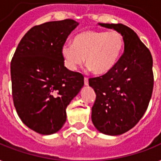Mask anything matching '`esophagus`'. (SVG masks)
<instances>
[{
  "label": "esophagus",
  "mask_w": 161,
  "mask_h": 161,
  "mask_svg": "<svg viewBox=\"0 0 161 161\" xmlns=\"http://www.w3.org/2000/svg\"><path fill=\"white\" fill-rule=\"evenodd\" d=\"M84 85L88 86V78H84Z\"/></svg>",
  "instance_id": "obj_1"
}]
</instances>
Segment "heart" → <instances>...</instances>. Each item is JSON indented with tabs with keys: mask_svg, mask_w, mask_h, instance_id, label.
<instances>
[{
	"mask_svg": "<svg viewBox=\"0 0 161 161\" xmlns=\"http://www.w3.org/2000/svg\"><path fill=\"white\" fill-rule=\"evenodd\" d=\"M125 48V40L118 31H88L77 34L73 43H64L61 49L66 68L75 71L85 63L97 75L112 70Z\"/></svg>",
	"mask_w": 161,
	"mask_h": 161,
	"instance_id": "b5f03b06",
	"label": "heart"
}]
</instances>
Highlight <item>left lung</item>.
I'll return each mask as SVG.
<instances>
[{"label": "left lung", "instance_id": "8db88e82", "mask_svg": "<svg viewBox=\"0 0 161 161\" xmlns=\"http://www.w3.org/2000/svg\"><path fill=\"white\" fill-rule=\"evenodd\" d=\"M98 25L119 32L125 40V51L110 72L88 80L96 93L92 121L99 132L119 135L135 127L147 109L154 86L152 56L127 26Z\"/></svg>", "mask_w": 161, "mask_h": 161}]
</instances>
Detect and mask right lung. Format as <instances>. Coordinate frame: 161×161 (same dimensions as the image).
I'll return each instance as SVG.
<instances>
[{
  "label": "right lung",
  "mask_w": 161,
  "mask_h": 161,
  "mask_svg": "<svg viewBox=\"0 0 161 161\" xmlns=\"http://www.w3.org/2000/svg\"><path fill=\"white\" fill-rule=\"evenodd\" d=\"M72 19L33 26L19 42L11 62L12 98L17 114L41 135L60 130L66 108L83 87V76L64 67L61 53L78 26Z\"/></svg>",
  "instance_id": "add662e5"
}]
</instances>
